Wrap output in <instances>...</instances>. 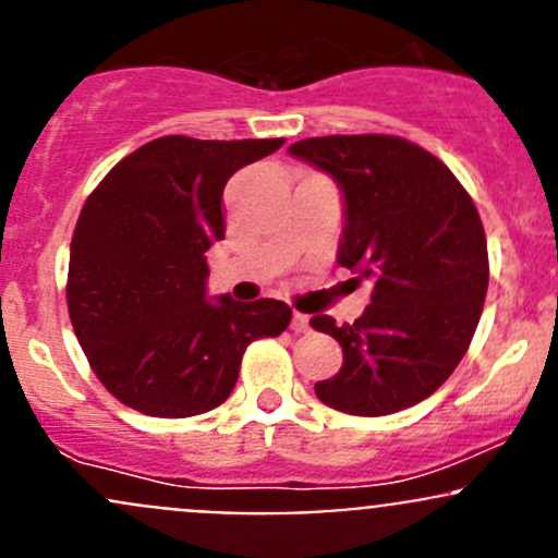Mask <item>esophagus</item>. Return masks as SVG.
Segmentation results:
<instances>
[{
    "label": "esophagus",
    "instance_id": "1",
    "mask_svg": "<svg viewBox=\"0 0 558 558\" xmlns=\"http://www.w3.org/2000/svg\"><path fill=\"white\" fill-rule=\"evenodd\" d=\"M291 329H294L296 335H305V331H311V318H307L305 313H294V320H291Z\"/></svg>",
    "mask_w": 558,
    "mask_h": 558
}]
</instances>
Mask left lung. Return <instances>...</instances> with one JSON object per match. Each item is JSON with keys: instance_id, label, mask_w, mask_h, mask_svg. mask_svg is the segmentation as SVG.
Returning <instances> with one entry per match:
<instances>
[{"instance_id": "8db88e82", "label": "left lung", "mask_w": 558, "mask_h": 558, "mask_svg": "<svg viewBox=\"0 0 558 558\" xmlns=\"http://www.w3.org/2000/svg\"><path fill=\"white\" fill-rule=\"evenodd\" d=\"M289 154L340 183L337 264L373 283L353 324L311 318L342 348L340 373L315 397L351 415L413 408L451 378L481 320L488 251L475 202L437 156L393 134L307 137Z\"/></svg>"}]
</instances>
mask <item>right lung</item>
Masks as SVG:
<instances>
[{
  "label": "right lung",
  "instance_id": "obj_1",
  "mask_svg": "<svg viewBox=\"0 0 558 558\" xmlns=\"http://www.w3.org/2000/svg\"><path fill=\"white\" fill-rule=\"evenodd\" d=\"M275 140L170 134L118 161L92 191L70 245L66 307L94 375L118 402L189 418L227 402L245 348L278 337V300H205V253L223 240V185Z\"/></svg>",
  "mask_w": 558,
  "mask_h": 558
}]
</instances>
